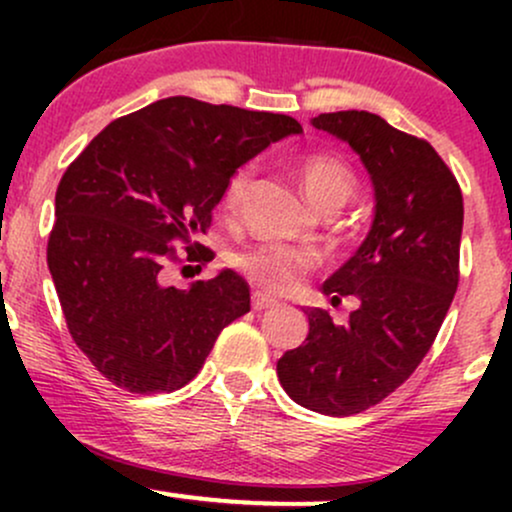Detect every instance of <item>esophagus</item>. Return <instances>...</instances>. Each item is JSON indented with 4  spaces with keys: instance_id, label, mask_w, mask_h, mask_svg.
<instances>
[{
    "instance_id": "34e87169",
    "label": "esophagus",
    "mask_w": 512,
    "mask_h": 512,
    "mask_svg": "<svg viewBox=\"0 0 512 512\" xmlns=\"http://www.w3.org/2000/svg\"><path fill=\"white\" fill-rule=\"evenodd\" d=\"M274 305H279L274 296H269V293L264 291H255L252 293V308L255 310H267V308H274Z\"/></svg>"
}]
</instances>
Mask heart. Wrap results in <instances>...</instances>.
Wrapping results in <instances>:
<instances>
[{
	"label": "heart",
	"mask_w": 512,
	"mask_h": 512,
	"mask_svg": "<svg viewBox=\"0 0 512 512\" xmlns=\"http://www.w3.org/2000/svg\"><path fill=\"white\" fill-rule=\"evenodd\" d=\"M298 178L305 197L315 207H342L356 187V178L351 168L346 166L342 158L325 154V151H313L305 154L298 163ZM252 180V168L243 166L231 175L223 187L221 207L228 214H236L245 192H248ZM236 264L250 276L252 281L264 286L269 291H291L301 281V276L313 269L315 252L305 248H291V245L267 243L260 248L243 252Z\"/></svg>",
	"instance_id": "1"
}]
</instances>
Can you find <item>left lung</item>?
Masks as SVG:
<instances>
[{
	"mask_svg": "<svg viewBox=\"0 0 512 512\" xmlns=\"http://www.w3.org/2000/svg\"><path fill=\"white\" fill-rule=\"evenodd\" d=\"M356 151L375 192L361 248L322 284L358 308L346 325L308 308L310 332L276 363L293 402L327 416H351L395 392L414 373L443 325L460 281L462 192L431 144L366 110L313 117Z\"/></svg>",
	"mask_w": 512,
	"mask_h": 512,
	"instance_id": "left-lung-1",
	"label": "left lung"
}]
</instances>
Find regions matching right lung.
Returning a JSON list of instances; mask_svg holds the SVG:
<instances>
[{
  "instance_id": "obj_1",
  "label": "right lung",
  "mask_w": 512,
  "mask_h": 512,
  "mask_svg": "<svg viewBox=\"0 0 512 512\" xmlns=\"http://www.w3.org/2000/svg\"><path fill=\"white\" fill-rule=\"evenodd\" d=\"M289 115L173 96L129 113L81 151L55 195L48 267L69 334L110 383L137 395L190 383L226 325L250 310L233 269L175 289L168 262H209L195 243L236 170L301 134Z\"/></svg>"
}]
</instances>
